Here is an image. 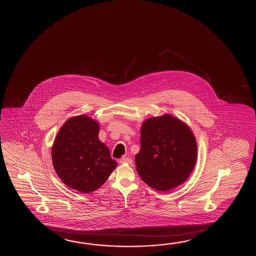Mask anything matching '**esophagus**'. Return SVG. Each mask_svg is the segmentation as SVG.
<instances>
[{"label": "esophagus", "mask_w": 256, "mask_h": 256, "mask_svg": "<svg viewBox=\"0 0 256 256\" xmlns=\"http://www.w3.org/2000/svg\"><path fill=\"white\" fill-rule=\"evenodd\" d=\"M120 163L121 164H128V165H130L131 163H132V160H131L130 158H122L121 160H120Z\"/></svg>", "instance_id": "1"}]
</instances>
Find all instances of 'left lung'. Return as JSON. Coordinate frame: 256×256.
I'll return each instance as SVG.
<instances>
[{"label":"left lung","mask_w":256,"mask_h":256,"mask_svg":"<svg viewBox=\"0 0 256 256\" xmlns=\"http://www.w3.org/2000/svg\"><path fill=\"white\" fill-rule=\"evenodd\" d=\"M197 160L192 131L170 115L148 118L140 130V150L135 156L138 175L152 188L167 192L184 182Z\"/></svg>","instance_id":"8db88e82"}]
</instances>
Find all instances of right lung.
<instances>
[{
	"instance_id": "1",
	"label": "right lung",
	"mask_w": 256,
	"mask_h": 256,
	"mask_svg": "<svg viewBox=\"0 0 256 256\" xmlns=\"http://www.w3.org/2000/svg\"><path fill=\"white\" fill-rule=\"evenodd\" d=\"M100 125L88 116H73L58 131L52 146V166L66 186L94 192L116 167L108 148L98 140Z\"/></svg>"
}]
</instances>
